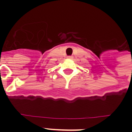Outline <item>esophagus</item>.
Listing matches in <instances>:
<instances>
[{"label":"esophagus","mask_w":132,"mask_h":132,"mask_svg":"<svg viewBox=\"0 0 132 132\" xmlns=\"http://www.w3.org/2000/svg\"><path fill=\"white\" fill-rule=\"evenodd\" d=\"M72 58H73V57H71V56H68L67 57V59H71Z\"/></svg>","instance_id":"esophagus-1"}]
</instances>
